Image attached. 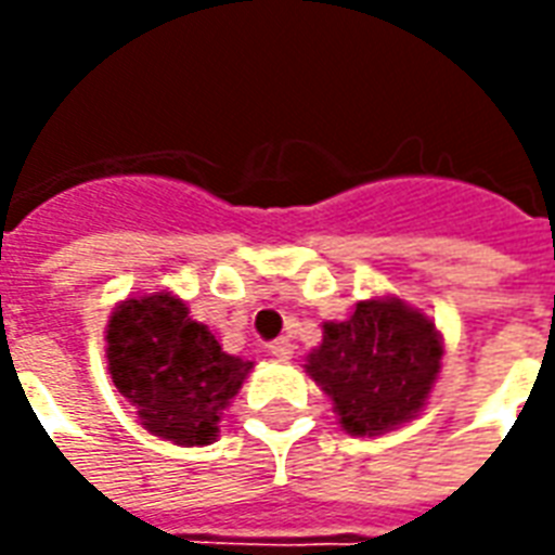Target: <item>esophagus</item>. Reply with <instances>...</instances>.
Returning a JSON list of instances; mask_svg holds the SVG:
<instances>
[{
  "label": "esophagus",
  "instance_id": "34e87169",
  "mask_svg": "<svg viewBox=\"0 0 555 555\" xmlns=\"http://www.w3.org/2000/svg\"><path fill=\"white\" fill-rule=\"evenodd\" d=\"M267 350H270L276 360H291V353H294V341L282 336V338H276V341H270V345H267Z\"/></svg>",
  "mask_w": 555,
  "mask_h": 555
}]
</instances>
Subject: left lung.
<instances>
[{
	"instance_id": "8db88e82",
	"label": "left lung",
	"mask_w": 555,
	"mask_h": 555,
	"mask_svg": "<svg viewBox=\"0 0 555 555\" xmlns=\"http://www.w3.org/2000/svg\"><path fill=\"white\" fill-rule=\"evenodd\" d=\"M302 369L330 396L341 430L380 437L425 410L442 369V336L434 318L396 294L372 297L348 321H324Z\"/></svg>"
}]
</instances>
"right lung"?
<instances>
[{
	"mask_svg": "<svg viewBox=\"0 0 555 555\" xmlns=\"http://www.w3.org/2000/svg\"><path fill=\"white\" fill-rule=\"evenodd\" d=\"M106 362L139 425L186 449L217 440L219 418L255 365L225 353L171 291L115 306L106 324Z\"/></svg>",
	"mask_w": 555,
	"mask_h": 555,
	"instance_id": "add662e5",
	"label": "right lung"
}]
</instances>
